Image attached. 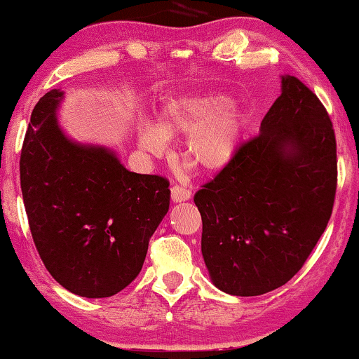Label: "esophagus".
I'll return each mask as SVG.
<instances>
[{
  "label": "esophagus",
  "instance_id": "1",
  "mask_svg": "<svg viewBox=\"0 0 359 359\" xmlns=\"http://www.w3.org/2000/svg\"><path fill=\"white\" fill-rule=\"evenodd\" d=\"M189 198H191V191L188 188H184V186H180V184L171 186V199H173L175 203H183V201H188Z\"/></svg>",
  "mask_w": 359,
  "mask_h": 359
}]
</instances>
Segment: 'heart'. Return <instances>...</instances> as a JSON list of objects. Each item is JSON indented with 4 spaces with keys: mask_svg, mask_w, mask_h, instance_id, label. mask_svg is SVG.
<instances>
[{
    "mask_svg": "<svg viewBox=\"0 0 359 359\" xmlns=\"http://www.w3.org/2000/svg\"><path fill=\"white\" fill-rule=\"evenodd\" d=\"M230 100L224 95H205L171 101L160 114L158 129L144 121L139 127L142 149L158 155L166 139L189 137L183 156L193 168L214 173L222 170L240 144L242 124L237 112L227 111Z\"/></svg>",
    "mask_w": 359,
    "mask_h": 359,
    "instance_id": "1",
    "label": "heart"
}]
</instances>
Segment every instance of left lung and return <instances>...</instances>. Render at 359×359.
I'll return each instance as SVG.
<instances>
[{"label": "left lung", "mask_w": 359, "mask_h": 359, "mask_svg": "<svg viewBox=\"0 0 359 359\" xmlns=\"http://www.w3.org/2000/svg\"><path fill=\"white\" fill-rule=\"evenodd\" d=\"M259 134L194 194L201 250L210 279L232 296H259L286 284L312 253L337 193V140L320 100L296 76Z\"/></svg>", "instance_id": "8db88e82"}]
</instances>
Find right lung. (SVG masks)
Listing matches in <instances>:
<instances>
[{
  "mask_svg": "<svg viewBox=\"0 0 359 359\" xmlns=\"http://www.w3.org/2000/svg\"><path fill=\"white\" fill-rule=\"evenodd\" d=\"M62 97L48 91L32 109L19 160L24 208L52 278L81 297H111L139 276L168 212L170 181L67 139L57 122Z\"/></svg>",
  "mask_w": 359,
  "mask_h": 359,
  "instance_id": "1",
  "label": "right lung"
}]
</instances>
